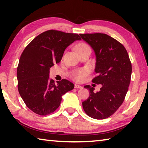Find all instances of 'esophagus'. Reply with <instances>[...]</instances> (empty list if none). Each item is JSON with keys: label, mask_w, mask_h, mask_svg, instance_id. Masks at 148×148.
Returning <instances> with one entry per match:
<instances>
[{"label": "esophagus", "mask_w": 148, "mask_h": 148, "mask_svg": "<svg viewBox=\"0 0 148 148\" xmlns=\"http://www.w3.org/2000/svg\"><path fill=\"white\" fill-rule=\"evenodd\" d=\"M74 87H75V88H76V89H82V87L79 86V85H75Z\"/></svg>", "instance_id": "1"}]
</instances>
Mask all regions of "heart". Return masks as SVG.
<instances>
[{
  "label": "heart",
  "instance_id": "b5f03b06",
  "mask_svg": "<svg viewBox=\"0 0 148 148\" xmlns=\"http://www.w3.org/2000/svg\"><path fill=\"white\" fill-rule=\"evenodd\" d=\"M86 49L91 50V47H90L89 45L87 44H80L78 45V46L77 47V51H82V50ZM88 70L86 69H81L76 70V71H74L72 72L71 77L77 82H80L84 79V77L87 76V74H88Z\"/></svg>",
  "mask_w": 148,
  "mask_h": 148
}]
</instances>
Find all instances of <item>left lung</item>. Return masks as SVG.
Instances as JSON below:
<instances>
[{"instance_id": "8db88e82", "label": "left lung", "mask_w": 148, "mask_h": 148, "mask_svg": "<svg viewBox=\"0 0 148 148\" xmlns=\"http://www.w3.org/2000/svg\"><path fill=\"white\" fill-rule=\"evenodd\" d=\"M79 35L91 46L96 56L97 76L92 82L102 85L97 92H94V87L84 86L90 95L82 102V106L87 116L92 118L106 119L114 114L124 101L131 82V62L123 45L108 35Z\"/></svg>"}]
</instances>
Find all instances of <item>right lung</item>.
Listing matches in <instances>:
<instances>
[{"label":"right lung","instance_id":"1","mask_svg":"<svg viewBox=\"0 0 148 148\" xmlns=\"http://www.w3.org/2000/svg\"><path fill=\"white\" fill-rule=\"evenodd\" d=\"M81 38L77 34L49 30L40 34L23 50L17 69V87L25 104L40 116L53 113L62 96L74 85L62 79H49V70L61 61L65 49Z\"/></svg>","mask_w":148,"mask_h":148}]
</instances>
